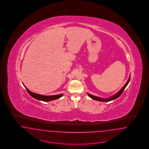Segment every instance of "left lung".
Wrapping results in <instances>:
<instances>
[{
	"mask_svg": "<svg viewBox=\"0 0 149 149\" xmlns=\"http://www.w3.org/2000/svg\"><path fill=\"white\" fill-rule=\"evenodd\" d=\"M130 75L129 77V78L128 79L126 83V84H125V85L120 89V91H118V92L116 94H115L113 95L108 98H100V97H97V96H95V95H92L89 93H87L88 95H89V97L90 98H91L92 99H94V100H98V101H100V102H109V101H111V100H112L114 99H116L117 98H118L120 95L122 94V93H123V92L124 91L125 89L126 88V87L127 86V85H128L129 81H130Z\"/></svg>",
	"mask_w": 149,
	"mask_h": 149,
	"instance_id": "left-lung-1",
	"label": "left lung"
}]
</instances>
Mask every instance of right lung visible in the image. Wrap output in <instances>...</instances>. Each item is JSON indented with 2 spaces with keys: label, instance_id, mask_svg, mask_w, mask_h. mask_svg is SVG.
I'll list each match as a JSON object with an SVG mask.
<instances>
[{
  "label": "right lung",
  "instance_id": "add662e5",
  "mask_svg": "<svg viewBox=\"0 0 149 149\" xmlns=\"http://www.w3.org/2000/svg\"><path fill=\"white\" fill-rule=\"evenodd\" d=\"M23 85L24 86V87L26 88L27 91L28 92L29 94L31 97H32L33 98L37 99V100H41V101H43V102H50V101L54 100H55V99H59L60 98H61L63 95V94H58V95H41V94H37V93H35L31 92L27 88H26L25 86V85H24V84H23Z\"/></svg>",
  "mask_w": 149,
  "mask_h": 149
}]
</instances>
